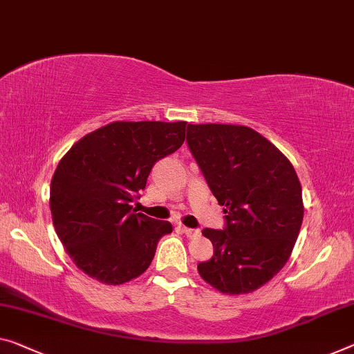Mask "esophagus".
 <instances>
[{
  "label": "esophagus",
  "instance_id": "34e87169",
  "mask_svg": "<svg viewBox=\"0 0 354 354\" xmlns=\"http://www.w3.org/2000/svg\"><path fill=\"white\" fill-rule=\"evenodd\" d=\"M182 231L187 234L189 239H196L201 236V230H192V227H187V226H182Z\"/></svg>",
  "mask_w": 354,
  "mask_h": 354
}]
</instances>
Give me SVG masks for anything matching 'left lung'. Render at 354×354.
<instances>
[{
    "mask_svg": "<svg viewBox=\"0 0 354 354\" xmlns=\"http://www.w3.org/2000/svg\"><path fill=\"white\" fill-rule=\"evenodd\" d=\"M187 144L223 205V230L205 227L214 257L199 275L223 295H247L290 259L304 218L302 188L290 160L241 124H188Z\"/></svg>",
    "mask_w": 354,
    "mask_h": 354,
    "instance_id": "1",
    "label": "left lung"
}]
</instances>
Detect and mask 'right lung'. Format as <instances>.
Segmentation results:
<instances>
[{
    "mask_svg": "<svg viewBox=\"0 0 354 354\" xmlns=\"http://www.w3.org/2000/svg\"><path fill=\"white\" fill-rule=\"evenodd\" d=\"M187 122H113L84 136L50 183L57 236L80 270L122 285L149 269L169 221L136 214L131 203L158 160L180 149Z\"/></svg>",
    "mask_w": 354,
    "mask_h": 354,
    "instance_id": "right-lung-1",
    "label": "right lung"
}]
</instances>
